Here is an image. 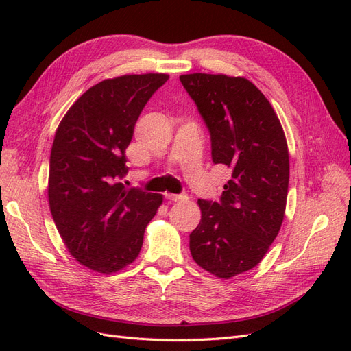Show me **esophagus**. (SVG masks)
Here are the masks:
<instances>
[{
    "instance_id": "1",
    "label": "esophagus",
    "mask_w": 351,
    "mask_h": 351,
    "mask_svg": "<svg viewBox=\"0 0 351 351\" xmlns=\"http://www.w3.org/2000/svg\"><path fill=\"white\" fill-rule=\"evenodd\" d=\"M165 199L169 202V204H171V202H183L187 197L184 195H169V193H167Z\"/></svg>"
}]
</instances>
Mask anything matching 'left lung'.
<instances>
[{"label": "left lung", "mask_w": 351, "mask_h": 351, "mask_svg": "<svg viewBox=\"0 0 351 351\" xmlns=\"http://www.w3.org/2000/svg\"><path fill=\"white\" fill-rule=\"evenodd\" d=\"M208 125L212 161L231 169L221 202L197 200L190 253L202 269L230 280L261 263L278 236L290 178L289 146L277 112L246 77L180 76Z\"/></svg>", "instance_id": "8db88e82"}]
</instances>
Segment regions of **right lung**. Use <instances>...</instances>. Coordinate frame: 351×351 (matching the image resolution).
<instances>
[{
    "instance_id": "right-lung-1",
    "label": "right lung",
    "mask_w": 351,
    "mask_h": 351,
    "mask_svg": "<svg viewBox=\"0 0 351 351\" xmlns=\"http://www.w3.org/2000/svg\"><path fill=\"white\" fill-rule=\"evenodd\" d=\"M168 74H124L89 88L60 121L49 158L51 215L71 256L99 274L139 256L162 195L125 189L134 124Z\"/></svg>"
}]
</instances>
